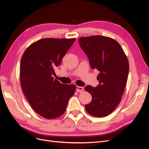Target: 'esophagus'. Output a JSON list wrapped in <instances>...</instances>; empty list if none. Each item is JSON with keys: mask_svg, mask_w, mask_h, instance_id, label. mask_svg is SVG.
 <instances>
[{"mask_svg": "<svg viewBox=\"0 0 149 149\" xmlns=\"http://www.w3.org/2000/svg\"><path fill=\"white\" fill-rule=\"evenodd\" d=\"M84 91V88L81 86H76V91L78 93H82Z\"/></svg>", "mask_w": 149, "mask_h": 149, "instance_id": "1", "label": "esophagus"}]
</instances>
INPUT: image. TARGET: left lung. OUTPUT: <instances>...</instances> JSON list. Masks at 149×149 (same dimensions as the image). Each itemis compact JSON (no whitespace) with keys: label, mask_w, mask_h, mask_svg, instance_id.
<instances>
[{"label":"left lung","mask_w":149,"mask_h":149,"mask_svg":"<svg viewBox=\"0 0 149 149\" xmlns=\"http://www.w3.org/2000/svg\"><path fill=\"white\" fill-rule=\"evenodd\" d=\"M79 43L91 67L100 71L97 77L98 86L85 88L92 96L91 102L85 106V109L93 116L106 117L114 111L121 101L128 78V59L119 43L110 37H81Z\"/></svg>","instance_id":"1"}]
</instances>
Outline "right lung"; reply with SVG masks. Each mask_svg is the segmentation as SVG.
<instances>
[{"label": "right lung", "instance_id": "add662e5", "mask_svg": "<svg viewBox=\"0 0 149 149\" xmlns=\"http://www.w3.org/2000/svg\"><path fill=\"white\" fill-rule=\"evenodd\" d=\"M76 38H43L31 44L22 56L20 78L22 91L33 109L43 118L55 119L64 114L76 86L54 79V69Z\"/></svg>", "mask_w": 149, "mask_h": 149}]
</instances>
